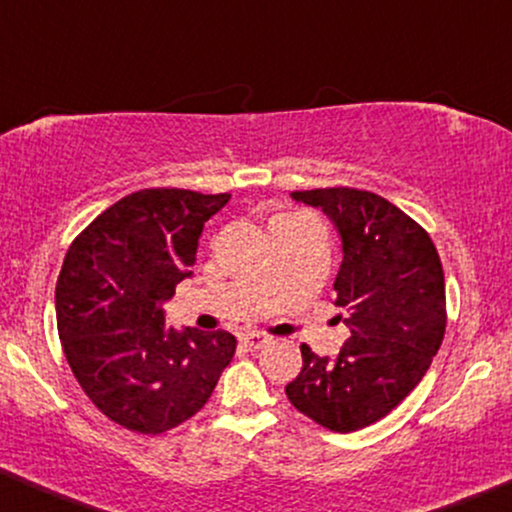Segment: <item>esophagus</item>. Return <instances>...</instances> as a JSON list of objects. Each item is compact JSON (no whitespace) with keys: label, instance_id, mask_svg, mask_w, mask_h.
<instances>
[{"label":"esophagus","instance_id":"1","mask_svg":"<svg viewBox=\"0 0 512 512\" xmlns=\"http://www.w3.org/2000/svg\"><path fill=\"white\" fill-rule=\"evenodd\" d=\"M270 342H273V337H270V334H266V332H246V334H242V344L251 351L263 349V346L270 344Z\"/></svg>","mask_w":512,"mask_h":512}]
</instances>
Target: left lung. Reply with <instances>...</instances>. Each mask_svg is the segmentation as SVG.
<instances>
[{
    "mask_svg": "<svg viewBox=\"0 0 512 512\" xmlns=\"http://www.w3.org/2000/svg\"><path fill=\"white\" fill-rule=\"evenodd\" d=\"M292 197L323 208L342 237L334 306L344 308L351 337L334 361L301 346L304 368L285 391L299 413L327 430H363L418 387L444 339L446 287L437 246L380 194L325 187Z\"/></svg>",
    "mask_w": 512,
    "mask_h": 512,
    "instance_id": "1",
    "label": "left lung"
}]
</instances>
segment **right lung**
<instances>
[{"label": "right lung", "instance_id": "right-lung-1", "mask_svg": "<svg viewBox=\"0 0 512 512\" xmlns=\"http://www.w3.org/2000/svg\"><path fill=\"white\" fill-rule=\"evenodd\" d=\"M230 194L140 189L73 239L56 325L75 380L106 418L163 434L204 408L235 356L230 332L166 327L163 301L192 275L204 223Z\"/></svg>", "mask_w": 512, "mask_h": 512}]
</instances>
